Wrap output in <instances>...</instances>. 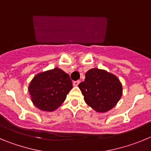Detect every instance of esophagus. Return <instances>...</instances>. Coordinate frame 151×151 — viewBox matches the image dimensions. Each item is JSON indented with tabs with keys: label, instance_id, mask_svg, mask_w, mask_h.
<instances>
[{
	"label": "esophagus",
	"instance_id": "esophagus-1",
	"mask_svg": "<svg viewBox=\"0 0 151 151\" xmlns=\"http://www.w3.org/2000/svg\"><path fill=\"white\" fill-rule=\"evenodd\" d=\"M79 83H80L79 81H75V82H73V86L76 87V86H78Z\"/></svg>",
	"mask_w": 151,
	"mask_h": 151
}]
</instances>
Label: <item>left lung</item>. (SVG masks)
Returning <instances> with one entry per match:
<instances>
[{"instance_id":"8db88e82","label":"left lung","mask_w":151,"mask_h":151,"mask_svg":"<svg viewBox=\"0 0 151 151\" xmlns=\"http://www.w3.org/2000/svg\"><path fill=\"white\" fill-rule=\"evenodd\" d=\"M85 103L97 113H106L120 100L122 86L119 79L104 69L93 68L85 73L78 85Z\"/></svg>"}]
</instances>
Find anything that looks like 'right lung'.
<instances>
[{"label":"right lung","instance_id":"obj_1","mask_svg":"<svg viewBox=\"0 0 151 151\" xmlns=\"http://www.w3.org/2000/svg\"><path fill=\"white\" fill-rule=\"evenodd\" d=\"M72 88L69 75L56 67L35 76L28 90L36 107L42 111L53 112L60 106Z\"/></svg>","mask_w":151,"mask_h":151}]
</instances>
